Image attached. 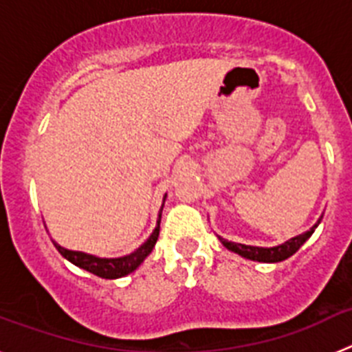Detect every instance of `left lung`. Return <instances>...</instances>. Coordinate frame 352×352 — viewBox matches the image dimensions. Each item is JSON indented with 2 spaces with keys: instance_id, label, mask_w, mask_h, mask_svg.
I'll return each mask as SVG.
<instances>
[{
  "instance_id": "left-lung-1",
  "label": "left lung",
  "mask_w": 352,
  "mask_h": 352,
  "mask_svg": "<svg viewBox=\"0 0 352 352\" xmlns=\"http://www.w3.org/2000/svg\"><path fill=\"white\" fill-rule=\"evenodd\" d=\"M321 219L317 220L316 226L310 229V231L303 232V234L296 236V238L289 239L285 243L278 245V247L273 248H263V247H250V245H241V243H232V241H227V239L220 238V241L223 243V247L229 248L231 252H236L241 257H247L250 261H259V263H280L285 261L287 257H291L292 254H296L300 250L301 245L307 241V239L312 236V232L316 231V227L319 226Z\"/></svg>"
}]
</instances>
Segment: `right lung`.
Masks as SVG:
<instances>
[{
    "instance_id": "obj_1",
    "label": "right lung",
    "mask_w": 352,
    "mask_h": 352,
    "mask_svg": "<svg viewBox=\"0 0 352 352\" xmlns=\"http://www.w3.org/2000/svg\"><path fill=\"white\" fill-rule=\"evenodd\" d=\"M158 234H160V220H158V226L155 227V231L151 232L146 243H142L141 247L135 252H132L130 256L118 257V259H104V257H95L89 256V254H84V252H74L67 250V248L60 247L58 243H54V247L58 248L61 256L65 259L70 261L72 264H76L79 268L86 270V272L93 273V275L100 276V278H120V276H125L129 273H132L133 270L139 268V264L146 259V257L151 254L155 243H157Z\"/></svg>"
}]
</instances>
